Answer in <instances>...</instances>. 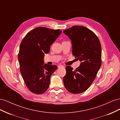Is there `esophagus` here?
<instances>
[{
	"label": "esophagus",
	"instance_id": "1",
	"mask_svg": "<svg viewBox=\"0 0 120 120\" xmlns=\"http://www.w3.org/2000/svg\"><path fill=\"white\" fill-rule=\"evenodd\" d=\"M58 68H64V66H63V65H61V64H60V65H59V66H58Z\"/></svg>",
	"mask_w": 120,
	"mask_h": 120
}]
</instances>
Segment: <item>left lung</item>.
I'll list each match as a JSON object with an SVG mask.
<instances>
[{"label": "left lung", "mask_w": 120, "mask_h": 120, "mask_svg": "<svg viewBox=\"0 0 120 120\" xmlns=\"http://www.w3.org/2000/svg\"><path fill=\"white\" fill-rule=\"evenodd\" d=\"M63 32L71 41L72 54L81 61L75 70L66 67L64 85L69 92L82 93L92 85L101 67V43L95 33L85 26L75 25Z\"/></svg>", "instance_id": "8db88e82"}]
</instances>
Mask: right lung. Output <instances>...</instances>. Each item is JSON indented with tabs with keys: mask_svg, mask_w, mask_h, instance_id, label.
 I'll list each match as a JSON object with an SVG mask.
<instances>
[{
	"mask_svg": "<svg viewBox=\"0 0 120 120\" xmlns=\"http://www.w3.org/2000/svg\"><path fill=\"white\" fill-rule=\"evenodd\" d=\"M62 33L60 30L38 27L31 30L21 41L18 59L20 71L29 90L36 94L46 91L50 78L57 69L54 65L44 64L45 53Z\"/></svg>",
	"mask_w": 120,
	"mask_h": 120,
	"instance_id": "1",
	"label": "right lung"
}]
</instances>
